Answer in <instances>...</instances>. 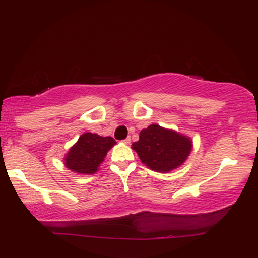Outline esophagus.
Segmentation results:
<instances>
[{
	"mask_svg": "<svg viewBox=\"0 0 258 258\" xmlns=\"http://www.w3.org/2000/svg\"><path fill=\"white\" fill-rule=\"evenodd\" d=\"M123 143H125V144H129V143H130V137H126V139L123 140Z\"/></svg>",
	"mask_w": 258,
	"mask_h": 258,
	"instance_id": "34e87169",
	"label": "esophagus"
}]
</instances>
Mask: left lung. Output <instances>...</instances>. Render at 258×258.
I'll list each match as a JSON object with an SVG mask.
<instances>
[{
    "label": "left lung",
    "instance_id": "obj_1",
    "mask_svg": "<svg viewBox=\"0 0 258 258\" xmlns=\"http://www.w3.org/2000/svg\"><path fill=\"white\" fill-rule=\"evenodd\" d=\"M133 149L150 169L167 172L186 160L191 151V141L172 130L151 124L141 130L140 140L133 143Z\"/></svg>",
    "mask_w": 258,
    "mask_h": 258
}]
</instances>
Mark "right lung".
<instances>
[{"mask_svg":"<svg viewBox=\"0 0 258 258\" xmlns=\"http://www.w3.org/2000/svg\"><path fill=\"white\" fill-rule=\"evenodd\" d=\"M116 142L112 137H102L96 134L86 133L69 150L66 157V165L79 174L91 175L104 161L108 150Z\"/></svg>","mask_w":258,"mask_h":258,"instance_id":"add662e5","label":"right lung"}]
</instances>
